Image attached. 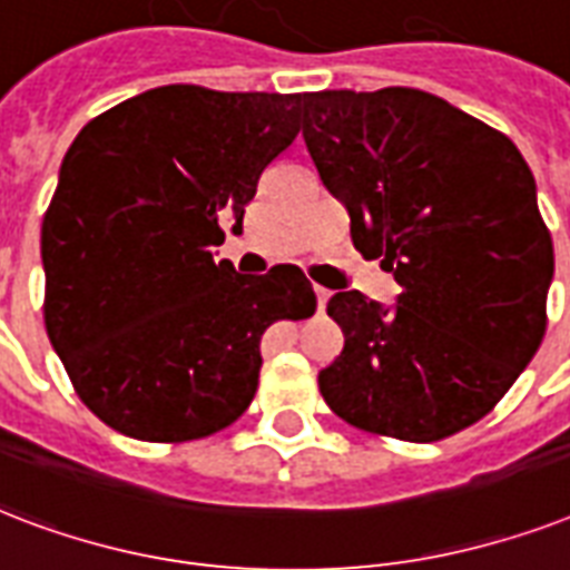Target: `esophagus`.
Wrapping results in <instances>:
<instances>
[{
    "mask_svg": "<svg viewBox=\"0 0 570 570\" xmlns=\"http://www.w3.org/2000/svg\"><path fill=\"white\" fill-rule=\"evenodd\" d=\"M315 299H317V312H324L326 299H330V291L321 288V285H315Z\"/></svg>",
    "mask_w": 570,
    "mask_h": 570,
    "instance_id": "esophagus-1",
    "label": "esophagus"
}]
</instances>
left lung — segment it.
<instances>
[{"mask_svg":"<svg viewBox=\"0 0 570 570\" xmlns=\"http://www.w3.org/2000/svg\"><path fill=\"white\" fill-rule=\"evenodd\" d=\"M303 139L363 255L401 285L395 306L338 291L345 347L317 374L335 416L434 443L511 390L547 330L553 240L509 136L419 88L312 91Z\"/></svg>","mask_w":570,"mask_h":570,"instance_id":"1","label":"left lung"}]
</instances>
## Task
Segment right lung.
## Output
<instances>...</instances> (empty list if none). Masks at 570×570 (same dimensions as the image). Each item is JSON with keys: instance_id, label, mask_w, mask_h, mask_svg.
<instances>
[{"instance_id": "obj_1", "label": "right lung", "mask_w": 570, "mask_h": 570, "mask_svg": "<svg viewBox=\"0 0 570 570\" xmlns=\"http://www.w3.org/2000/svg\"><path fill=\"white\" fill-rule=\"evenodd\" d=\"M303 95L160 86L91 118L43 214V324L97 419L148 443L232 425L262 335L315 312L299 267L216 262L262 171L299 134Z\"/></svg>"}]
</instances>
